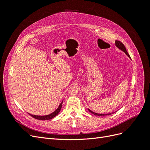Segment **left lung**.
<instances>
[{
	"instance_id": "1",
	"label": "left lung",
	"mask_w": 150,
	"mask_h": 150,
	"mask_svg": "<svg viewBox=\"0 0 150 150\" xmlns=\"http://www.w3.org/2000/svg\"><path fill=\"white\" fill-rule=\"evenodd\" d=\"M115 46L119 49H120L121 51H123L126 54L127 56L131 59L130 56L129 55L128 52H127V51H126V49L125 46V45L122 44L121 42L119 41V40H116V41H115ZM88 110L89 111V112L93 113V114H94V115H97V116H106V115H111V114H113V113H114V112H112V113H107V114H99V113H96V112H94L92 111L91 110H89V109H88Z\"/></svg>"
}]
</instances>
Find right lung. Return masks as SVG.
<instances>
[{"label": "right lung", "instance_id": "obj_1", "mask_svg": "<svg viewBox=\"0 0 150 150\" xmlns=\"http://www.w3.org/2000/svg\"><path fill=\"white\" fill-rule=\"evenodd\" d=\"M63 103V100L62 101V102L60 103L59 106H58V108L56 109V110L54 111V112H52V113L47 115H44V116H39V115H32L29 113V114L31 116H33V117L35 119H38V120H51L53 117H54L55 116H56L58 114L59 112H60L61 110V108H62V104Z\"/></svg>", "mask_w": 150, "mask_h": 150}]
</instances>
